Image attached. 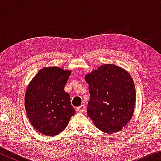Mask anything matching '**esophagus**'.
Listing matches in <instances>:
<instances>
[{
  "label": "esophagus",
  "instance_id": "esophagus-1",
  "mask_svg": "<svg viewBox=\"0 0 161 161\" xmlns=\"http://www.w3.org/2000/svg\"><path fill=\"white\" fill-rule=\"evenodd\" d=\"M84 109H85V105L84 104H82V105H81V106H80V107H77V111H79V112H83V111H84Z\"/></svg>",
  "mask_w": 161,
  "mask_h": 161
}]
</instances>
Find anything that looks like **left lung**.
I'll return each mask as SVG.
<instances>
[{
  "label": "left lung",
  "mask_w": 161,
  "mask_h": 161,
  "mask_svg": "<svg viewBox=\"0 0 161 161\" xmlns=\"http://www.w3.org/2000/svg\"><path fill=\"white\" fill-rule=\"evenodd\" d=\"M84 79L90 94L87 115L103 132L121 130L134 111L136 89L131 76L123 68L105 64Z\"/></svg>",
  "instance_id": "1"
}]
</instances>
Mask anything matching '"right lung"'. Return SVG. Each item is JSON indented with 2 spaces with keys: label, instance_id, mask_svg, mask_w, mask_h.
Segmentation results:
<instances>
[{
  "label": "right lung",
  "instance_id": "right-lung-1",
  "mask_svg": "<svg viewBox=\"0 0 161 161\" xmlns=\"http://www.w3.org/2000/svg\"><path fill=\"white\" fill-rule=\"evenodd\" d=\"M70 70L44 67L27 87L25 107L29 121L37 132L56 136L63 131L76 113L70 96L64 91Z\"/></svg>",
  "mask_w": 161,
  "mask_h": 161
}]
</instances>
